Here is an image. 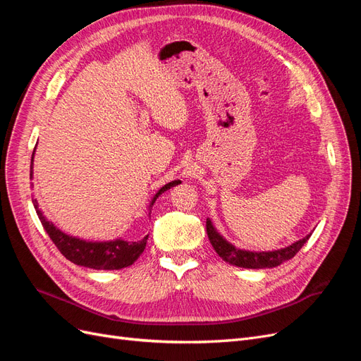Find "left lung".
I'll return each mask as SVG.
<instances>
[{
    "label": "left lung",
    "mask_w": 361,
    "mask_h": 361,
    "mask_svg": "<svg viewBox=\"0 0 361 361\" xmlns=\"http://www.w3.org/2000/svg\"><path fill=\"white\" fill-rule=\"evenodd\" d=\"M206 232L207 238L216 251V255L223 260L228 262L231 265L239 267V268H251V269H262V268H274L283 264L285 260L292 259L298 251L302 248V245L307 243L310 235L300 239V241L290 244L289 247L274 250V251H247L236 248L231 243H227L226 239L216 232L212 221L207 218L206 220Z\"/></svg>",
    "instance_id": "1"
}]
</instances>
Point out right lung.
<instances>
[{
	"mask_svg": "<svg viewBox=\"0 0 361 361\" xmlns=\"http://www.w3.org/2000/svg\"><path fill=\"white\" fill-rule=\"evenodd\" d=\"M32 158H35V150H32V157H31L30 179L32 178ZM178 183H180V180H171L164 185V187L155 194V197L152 199L150 207L154 206L155 200L164 191L170 190L171 187H176ZM32 204H35L39 220L43 228L47 231V233L49 235L51 241L56 244V247L60 250V253L68 260L73 262L75 265L93 268V269H122L133 265L146 248L149 235H146L145 238H135V239L118 238V239H114V241H104V243L84 241V239L66 235L43 216L36 200H32Z\"/></svg>",
	"mask_w": 361,
	"mask_h": 361,
	"instance_id": "1",
	"label": "right lung"
}]
</instances>
